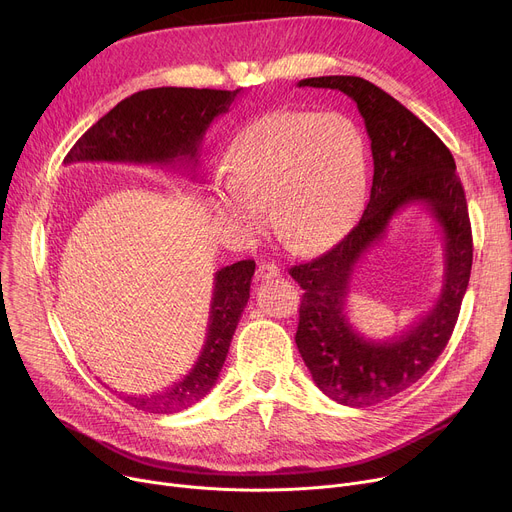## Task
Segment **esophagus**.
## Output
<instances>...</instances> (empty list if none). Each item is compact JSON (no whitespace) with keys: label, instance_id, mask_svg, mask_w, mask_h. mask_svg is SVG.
<instances>
[{"label":"esophagus","instance_id":"1","mask_svg":"<svg viewBox=\"0 0 512 512\" xmlns=\"http://www.w3.org/2000/svg\"><path fill=\"white\" fill-rule=\"evenodd\" d=\"M278 276H280V267L278 265H274V263H259L255 280L263 282V280H271V278H278Z\"/></svg>","mask_w":512,"mask_h":512}]
</instances>
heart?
I'll list each match as a JSON object with an SVG mask.
<instances>
[{"label": "heart", "instance_id": "1", "mask_svg": "<svg viewBox=\"0 0 512 512\" xmlns=\"http://www.w3.org/2000/svg\"><path fill=\"white\" fill-rule=\"evenodd\" d=\"M228 183L214 187V210L238 236L265 228L300 251L342 236L364 199L366 142L342 113L274 111L238 131L226 150Z\"/></svg>", "mask_w": 512, "mask_h": 512}]
</instances>
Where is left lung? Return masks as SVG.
Wrapping results in <instances>:
<instances>
[{"label": "left lung", "mask_w": 512, "mask_h": 512, "mask_svg": "<svg viewBox=\"0 0 512 512\" xmlns=\"http://www.w3.org/2000/svg\"><path fill=\"white\" fill-rule=\"evenodd\" d=\"M300 88L348 94L364 119L372 150L370 199L360 222L325 255L290 269L304 290L296 329L298 352L317 387L352 407L381 403L420 381L447 348L465 296L471 261V224L449 148L399 100L356 76H321ZM424 205L446 243V276L433 309L407 332L370 340L347 319L345 298L359 257L384 235L407 205Z\"/></svg>", "instance_id": "8db88e82"}]
</instances>
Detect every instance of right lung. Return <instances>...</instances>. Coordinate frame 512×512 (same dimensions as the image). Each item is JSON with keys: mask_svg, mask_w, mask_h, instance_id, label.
<instances>
[{"mask_svg": "<svg viewBox=\"0 0 512 512\" xmlns=\"http://www.w3.org/2000/svg\"><path fill=\"white\" fill-rule=\"evenodd\" d=\"M238 90L150 88L121 100L98 119L65 156L72 162H131L179 166L195 173L201 142L212 121L228 113ZM195 177V175H193ZM255 261L245 259L222 267L214 276L208 335L187 377L168 391L125 397L142 412L173 414L206 397L224 366L234 329L249 300Z\"/></svg>", "mask_w": 512, "mask_h": 512, "instance_id": "add662e5", "label": "right lung"}]
</instances>
